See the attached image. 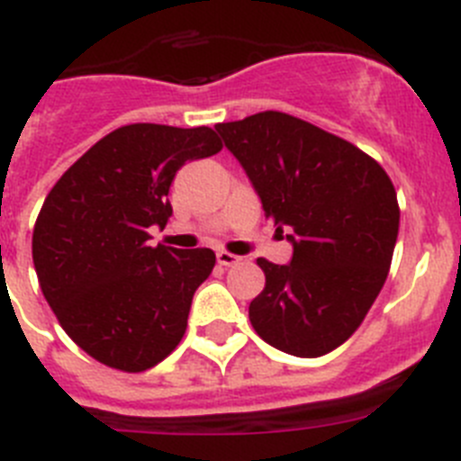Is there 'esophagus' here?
<instances>
[{"instance_id":"34e87169","label":"esophagus","mask_w":461,"mask_h":461,"mask_svg":"<svg viewBox=\"0 0 461 461\" xmlns=\"http://www.w3.org/2000/svg\"><path fill=\"white\" fill-rule=\"evenodd\" d=\"M217 260H219V266L233 267V266H238L242 258H240V256H235V254H230V251H217Z\"/></svg>"}]
</instances>
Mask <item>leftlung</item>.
Segmentation results:
<instances>
[{"mask_svg": "<svg viewBox=\"0 0 461 461\" xmlns=\"http://www.w3.org/2000/svg\"><path fill=\"white\" fill-rule=\"evenodd\" d=\"M217 131L293 244L291 266L256 260L266 288L249 304L251 325L291 356L335 351L360 328L393 263L399 205L388 173L353 142L279 110Z\"/></svg>", "mask_w": 461, "mask_h": 461, "instance_id": "1", "label": "left lung"}]
</instances>
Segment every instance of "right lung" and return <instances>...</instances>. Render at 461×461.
Segmentation results:
<instances>
[{
	"mask_svg": "<svg viewBox=\"0 0 461 461\" xmlns=\"http://www.w3.org/2000/svg\"><path fill=\"white\" fill-rule=\"evenodd\" d=\"M210 126L126 124L101 138L46 195L34 235L36 276L68 337L87 356L138 374L168 357L186 332L212 249L149 247L164 228L175 173L221 152Z\"/></svg>",
	"mask_w": 461,
	"mask_h": 461,
	"instance_id": "obj_1",
	"label": "right lung"
}]
</instances>
